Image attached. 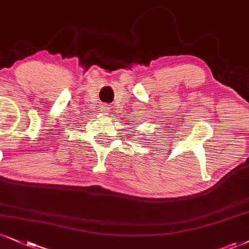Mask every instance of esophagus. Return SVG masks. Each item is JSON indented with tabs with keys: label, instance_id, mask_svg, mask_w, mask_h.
Masks as SVG:
<instances>
[{
	"label": "esophagus",
	"instance_id": "1",
	"mask_svg": "<svg viewBox=\"0 0 249 249\" xmlns=\"http://www.w3.org/2000/svg\"><path fill=\"white\" fill-rule=\"evenodd\" d=\"M101 110H103L104 113H107L109 110V107H107V105H105V106H103L101 107Z\"/></svg>",
	"mask_w": 249,
	"mask_h": 249
}]
</instances>
